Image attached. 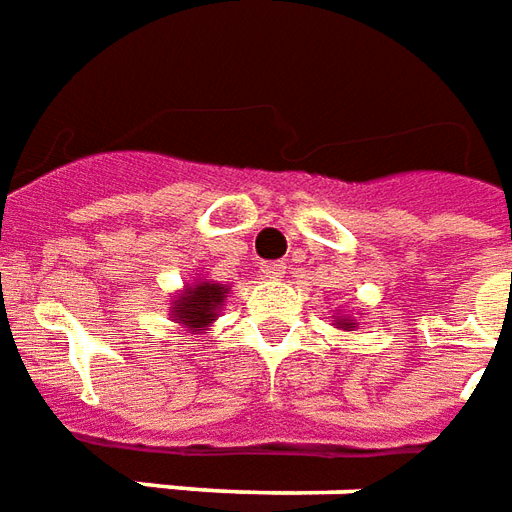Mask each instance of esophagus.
<instances>
[{
    "instance_id": "34e87169",
    "label": "esophagus",
    "mask_w": 512,
    "mask_h": 512,
    "mask_svg": "<svg viewBox=\"0 0 512 512\" xmlns=\"http://www.w3.org/2000/svg\"><path fill=\"white\" fill-rule=\"evenodd\" d=\"M285 263L282 260H268V263H260V274L266 276V279H276V276L285 274Z\"/></svg>"
}]
</instances>
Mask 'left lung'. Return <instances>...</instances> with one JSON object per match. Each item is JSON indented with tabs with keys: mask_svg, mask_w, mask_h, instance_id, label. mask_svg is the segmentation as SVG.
Masks as SVG:
<instances>
[{
	"mask_svg": "<svg viewBox=\"0 0 512 512\" xmlns=\"http://www.w3.org/2000/svg\"><path fill=\"white\" fill-rule=\"evenodd\" d=\"M342 325V328H355V323H339Z\"/></svg>",
	"mask_w": 512,
	"mask_h": 512,
	"instance_id": "left-lung-1",
	"label": "left lung"
}]
</instances>
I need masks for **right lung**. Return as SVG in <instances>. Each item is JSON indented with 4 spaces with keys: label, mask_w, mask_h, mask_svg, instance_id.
Wrapping results in <instances>:
<instances>
[{
    "label": "right lung",
    "mask_w": 512,
    "mask_h": 512,
    "mask_svg": "<svg viewBox=\"0 0 512 512\" xmlns=\"http://www.w3.org/2000/svg\"><path fill=\"white\" fill-rule=\"evenodd\" d=\"M227 287L222 285H211V282H198L195 287H187V293L181 295L179 301L173 304V314L176 320L192 328V331H203L211 317L217 314V309L225 301Z\"/></svg>",
    "instance_id": "add662e5"
}]
</instances>
